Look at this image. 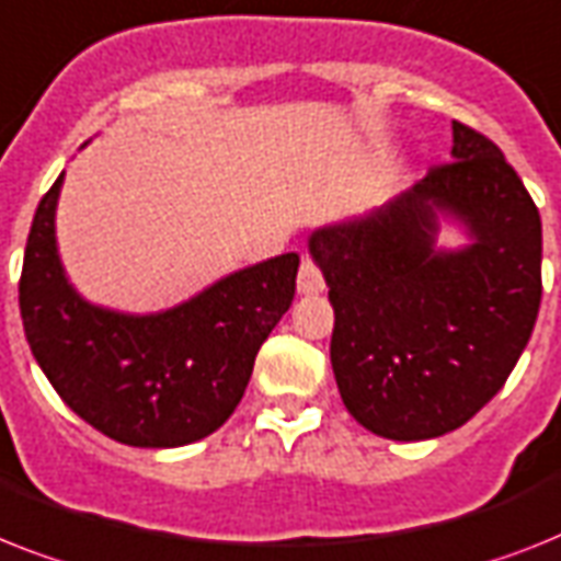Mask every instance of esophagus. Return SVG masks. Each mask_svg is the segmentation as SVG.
<instances>
[{"instance_id":"1","label":"esophagus","mask_w":561,"mask_h":561,"mask_svg":"<svg viewBox=\"0 0 561 561\" xmlns=\"http://www.w3.org/2000/svg\"><path fill=\"white\" fill-rule=\"evenodd\" d=\"M322 288H325L322 271L313 265L311 259H302V265H299V276H296V290L305 296H311V294H322Z\"/></svg>"}]
</instances>
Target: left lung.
I'll return each instance as SVG.
<instances>
[{
    "label": "left lung",
    "instance_id": "left-lung-1",
    "mask_svg": "<svg viewBox=\"0 0 561 561\" xmlns=\"http://www.w3.org/2000/svg\"><path fill=\"white\" fill-rule=\"evenodd\" d=\"M453 161L308 250L334 305L331 366L345 409L389 440L440 438L495 398L541 302V218L502 149L453 121ZM458 224L461 249H438Z\"/></svg>",
    "mask_w": 561,
    "mask_h": 561
}]
</instances>
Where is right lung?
Listing matches in <instances>:
<instances>
[{
	"mask_svg": "<svg viewBox=\"0 0 561 561\" xmlns=\"http://www.w3.org/2000/svg\"><path fill=\"white\" fill-rule=\"evenodd\" d=\"M59 172L34 213L20 279L31 354L66 407L112 440L172 449L202 440L239 407L253 363L294 302L299 256L282 253L154 313L91 305L57 250Z\"/></svg>",
	"mask_w": 561,
	"mask_h": 561,
	"instance_id": "obj_1",
	"label": "right lung"
}]
</instances>
